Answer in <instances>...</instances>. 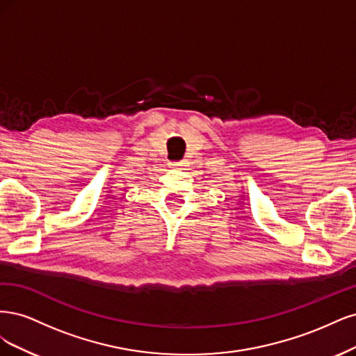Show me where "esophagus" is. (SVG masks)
I'll return each mask as SVG.
<instances>
[{
  "label": "esophagus",
  "mask_w": 356,
  "mask_h": 356,
  "mask_svg": "<svg viewBox=\"0 0 356 356\" xmlns=\"http://www.w3.org/2000/svg\"><path fill=\"white\" fill-rule=\"evenodd\" d=\"M170 167H171V168H181V167H183V163H171Z\"/></svg>",
  "instance_id": "obj_1"
}]
</instances>
